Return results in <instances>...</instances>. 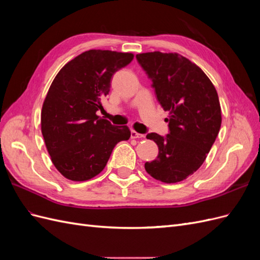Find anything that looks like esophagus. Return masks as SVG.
<instances>
[{
	"label": "esophagus",
	"mask_w": 260,
	"mask_h": 260,
	"mask_svg": "<svg viewBox=\"0 0 260 260\" xmlns=\"http://www.w3.org/2000/svg\"><path fill=\"white\" fill-rule=\"evenodd\" d=\"M144 138V135H140V133L136 131H131V139H142Z\"/></svg>",
	"instance_id": "34e87169"
}]
</instances>
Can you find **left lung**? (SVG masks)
<instances>
[{
	"mask_svg": "<svg viewBox=\"0 0 260 260\" xmlns=\"http://www.w3.org/2000/svg\"><path fill=\"white\" fill-rule=\"evenodd\" d=\"M136 57L152 80L157 101L169 112L168 135L146 136L158 146V156L145 162V170L161 182H180L202 166L221 127L217 91L199 66L177 53Z\"/></svg>",
	"mask_w": 260,
	"mask_h": 260,
	"instance_id": "left-lung-1",
	"label": "left lung"
}]
</instances>
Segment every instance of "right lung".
I'll return each mask as SVG.
<instances>
[{"instance_id":"right-lung-1","label":"right lung","mask_w":260,"mask_h":260,"mask_svg":"<svg viewBox=\"0 0 260 260\" xmlns=\"http://www.w3.org/2000/svg\"><path fill=\"white\" fill-rule=\"evenodd\" d=\"M131 53L90 50L62 67L46 94L41 130L52 162L65 178L85 181L98 176L127 125H114L96 115L118 70L129 65Z\"/></svg>"}]
</instances>
